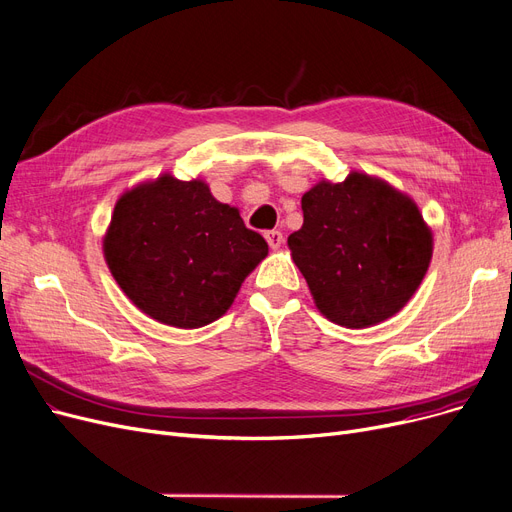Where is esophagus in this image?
<instances>
[{
	"label": "esophagus",
	"mask_w": 512,
	"mask_h": 512,
	"mask_svg": "<svg viewBox=\"0 0 512 512\" xmlns=\"http://www.w3.org/2000/svg\"><path fill=\"white\" fill-rule=\"evenodd\" d=\"M263 236H265V240H268L270 249H280V244L284 242V236H282V232H278V230H268Z\"/></svg>",
	"instance_id": "esophagus-1"
}]
</instances>
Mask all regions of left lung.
Returning <instances> with one entry per match:
<instances>
[{"instance_id":"left-lung-1","label":"left lung","mask_w":512,"mask_h":512,"mask_svg":"<svg viewBox=\"0 0 512 512\" xmlns=\"http://www.w3.org/2000/svg\"><path fill=\"white\" fill-rule=\"evenodd\" d=\"M301 209L288 249L330 322L368 328L412 299L429 270L433 234L408 194L351 171L345 182H318Z\"/></svg>"}]
</instances>
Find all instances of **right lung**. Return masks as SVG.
<instances>
[{
  "mask_svg": "<svg viewBox=\"0 0 512 512\" xmlns=\"http://www.w3.org/2000/svg\"><path fill=\"white\" fill-rule=\"evenodd\" d=\"M102 249L121 291L146 316L201 328L230 309L268 242L203 180L165 173L121 194Z\"/></svg>",
  "mask_w": 512,
  "mask_h": 512,
  "instance_id": "1",
  "label": "right lung"
}]
</instances>
